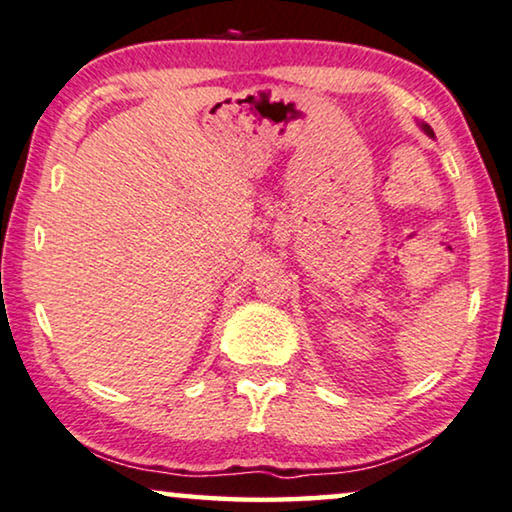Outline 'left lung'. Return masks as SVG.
Masks as SVG:
<instances>
[{
    "label": "left lung",
    "mask_w": 512,
    "mask_h": 512,
    "mask_svg": "<svg viewBox=\"0 0 512 512\" xmlns=\"http://www.w3.org/2000/svg\"><path fill=\"white\" fill-rule=\"evenodd\" d=\"M422 129H425V133H427V136H434V131H432V129H429V127H427V124H422Z\"/></svg>",
    "instance_id": "1"
}]
</instances>
